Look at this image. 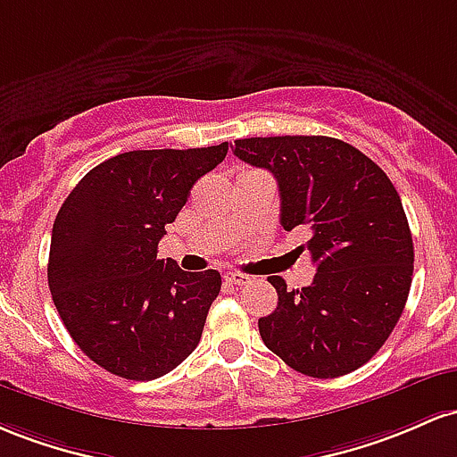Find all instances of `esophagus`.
Here are the masks:
<instances>
[{
    "mask_svg": "<svg viewBox=\"0 0 457 457\" xmlns=\"http://www.w3.org/2000/svg\"><path fill=\"white\" fill-rule=\"evenodd\" d=\"M224 280L228 285H248L253 278L248 274H239V271H228V274H224Z\"/></svg>",
    "mask_w": 457,
    "mask_h": 457,
    "instance_id": "34e87169",
    "label": "esophagus"
}]
</instances>
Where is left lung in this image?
Segmentation results:
<instances>
[{
    "mask_svg": "<svg viewBox=\"0 0 457 457\" xmlns=\"http://www.w3.org/2000/svg\"><path fill=\"white\" fill-rule=\"evenodd\" d=\"M230 148L274 174L280 224L309 227L304 248L317 265L302 289L270 276L278 306L259 320L261 339L304 376L356 371L388 339L412 283V235L397 189L376 162L337 137H245Z\"/></svg>",
    "mask_w": 457,
    "mask_h": 457,
    "instance_id": "left-lung-1",
    "label": "left lung"
}]
</instances>
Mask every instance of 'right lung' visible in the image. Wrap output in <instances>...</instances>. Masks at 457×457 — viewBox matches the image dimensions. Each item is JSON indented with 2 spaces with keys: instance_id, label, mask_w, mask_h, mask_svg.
<instances>
[{
  "instance_id": "add662e5",
  "label": "right lung",
  "mask_w": 457,
  "mask_h": 457,
  "mask_svg": "<svg viewBox=\"0 0 457 457\" xmlns=\"http://www.w3.org/2000/svg\"><path fill=\"white\" fill-rule=\"evenodd\" d=\"M227 153L228 142L120 153L92 168L55 215L51 297L79 350L105 371L155 380L196 350L222 278L157 259V244Z\"/></svg>"
}]
</instances>
